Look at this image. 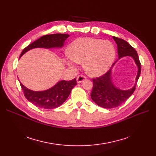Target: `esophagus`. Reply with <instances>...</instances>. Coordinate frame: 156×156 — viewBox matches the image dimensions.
Instances as JSON below:
<instances>
[{"mask_svg":"<svg viewBox=\"0 0 156 156\" xmlns=\"http://www.w3.org/2000/svg\"><path fill=\"white\" fill-rule=\"evenodd\" d=\"M85 79H86L85 76H83V75H78V76L77 77V83H81Z\"/></svg>","mask_w":156,"mask_h":156,"instance_id":"1","label":"esophagus"}]
</instances>
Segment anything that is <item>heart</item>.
Here are the masks:
<instances>
[{"label":"heart","instance_id":"heart-1","mask_svg":"<svg viewBox=\"0 0 156 156\" xmlns=\"http://www.w3.org/2000/svg\"><path fill=\"white\" fill-rule=\"evenodd\" d=\"M64 61L69 68H75L84 61V68L91 76L104 74L114 62L115 48L111 41L92 37H81L73 41L68 48Z\"/></svg>","mask_w":156,"mask_h":156}]
</instances>
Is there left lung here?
<instances>
[{
    "label": "left lung",
    "mask_w": 156,
    "mask_h": 156,
    "mask_svg": "<svg viewBox=\"0 0 156 156\" xmlns=\"http://www.w3.org/2000/svg\"><path fill=\"white\" fill-rule=\"evenodd\" d=\"M112 38L117 45L119 60L124 56H130L134 60L138 68V71L134 86L128 90H121L117 88L112 82V70L117 61L112 64L111 68L106 73L92 80V100L98 106L105 108H112L119 107L133 94L141 71L139 58L135 49L124 40L115 36H112Z\"/></svg>",
    "instance_id": "left-lung-1"
}]
</instances>
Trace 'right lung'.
<instances>
[{
  "label": "right lung",
  "mask_w": 156,
  "mask_h": 156,
  "mask_svg": "<svg viewBox=\"0 0 156 156\" xmlns=\"http://www.w3.org/2000/svg\"><path fill=\"white\" fill-rule=\"evenodd\" d=\"M69 34H54L45 35L32 42L21 52L20 57L28 51L34 48H61ZM25 98L35 106L52 109L59 107L67 100L72 88L76 85V79L72 81H60L51 88L44 91H34L27 88L20 81Z\"/></svg>",
  "instance_id": "add662e5"
}]
</instances>
